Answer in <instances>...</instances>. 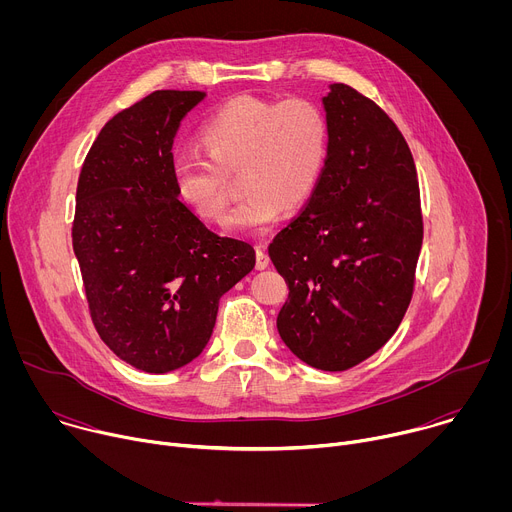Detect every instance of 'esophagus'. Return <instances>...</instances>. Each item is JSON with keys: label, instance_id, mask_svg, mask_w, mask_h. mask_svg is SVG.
Here are the masks:
<instances>
[{"label": "esophagus", "instance_id": "1", "mask_svg": "<svg viewBox=\"0 0 512 512\" xmlns=\"http://www.w3.org/2000/svg\"><path fill=\"white\" fill-rule=\"evenodd\" d=\"M255 255H257L255 267H257V269H265V267L269 265V255H267L265 247H263V245H257V251H255Z\"/></svg>", "mask_w": 512, "mask_h": 512}]
</instances>
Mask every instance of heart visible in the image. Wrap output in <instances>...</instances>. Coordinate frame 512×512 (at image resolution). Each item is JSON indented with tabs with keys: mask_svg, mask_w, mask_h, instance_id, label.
<instances>
[{
	"mask_svg": "<svg viewBox=\"0 0 512 512\" xmlns=\"http://www.w3.org/2000/svg\"><path fill=\"white\" fill-rule=\"evenodd\" d=\"M200 141L208 160L184 154L172 168L180 202L206 223L221 221L227 178L239 174L245 196L225 225L257 235L283 208H300L312 196L326 162L328 123L308 99L237 97L206 121Z\"/></svg>",
	"mask_w": 512,
	"mask_h": 512,
	"instance_id": "b5f03b06",
	"label": "heart"
}]
</instances>
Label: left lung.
<instances>
[{
    "mask_svg": "<svg viewBox=\"0 0 512 512\" xmlns=\"http://www.w3.org/2000/svg\"><path fill=\"white\" fill-rule=\"evenodd\" d=\"M328 152L304 206L269 245L289 296L285 346L320 371H346L399 328L423 241L419 182L389 115L348 85L322 97Z\"/></svg>",
    "mask_w": 512,
    "mask_h": 512,
    "instance_id": "obj_1",
    "label": "left lung"
}]
</instances>
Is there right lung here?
Returning <instances> with one entry per match:
<instances>
[{
  "instance_id": "1",
  "label": "right lung",
  "mask_w": 512,
  "mask_h": 512,
  "mask_svg": "<svg viewBox=\"0 0 512 512\" xmlns=\"http://www.w3.org/2000/svg\"><path fill=\"white\" fill-rule=\"evenodd\" d=\"M206 95L156 91L105 123L72 223L93 324L131 367L170 373L210 340L218 300L255 267L253 245L204 227L174 188L180 121Z\"/></svg>"
}]
</instances>
